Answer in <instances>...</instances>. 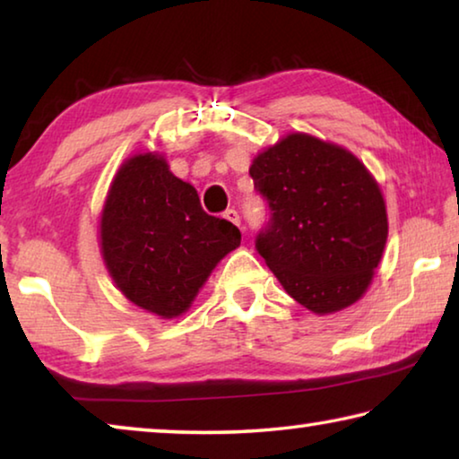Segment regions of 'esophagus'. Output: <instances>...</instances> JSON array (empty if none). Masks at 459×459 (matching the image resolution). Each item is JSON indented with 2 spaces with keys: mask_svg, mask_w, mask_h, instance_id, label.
Here are the masks:
<instances>
[{
  "mask_svg": "<svg viewBox=\"0 0 459 459\" xmlns=\"http://www.w3.org/2000/svg\"><path fill=\"white\" fill-rule=\"evenodd\" d=\"M222 216L227 221H230L232 224H237V227H240V216H238V212L235 211V208H229V211H224Z\"/></svg>",
  "mask_w": 459,
  "mask_h": 459,
  "instance_id": "esophagus-1",
  "label": "esophagus"
}]
</instances>
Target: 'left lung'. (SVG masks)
Masks as SVG:
<instances>
[{"label": "left lung", "mask_w": 459, "mask_h": 459, "mask_svg": "<svg viewBox=\"0 0 459 459\" xmlns=\"http://www.w3.org/2000/svg\"><path fill=\"white\" fill-rule=\"evenodd\" d=\"M248 174L269 204L255 248L283 290L314 314L360 299L388 235L385 198L362 161L291 134L259 153Z\"/></svg>", "instance_id": "obj_1"}]
</instances>
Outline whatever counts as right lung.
Here are the masks:
<instances>
[{
    "label": "right lung",
    "mask_w": 459,
    "mask_h": 459,
    "mask_svg": "<svg viewBox=\"0 0 459 459\" xmlns=\"http://www.w3.org/2000/svg\"><path fill=\"white\" fill-rule=\"evenodd\" d=\"M240 245L235 224L202 211L198 192L158 153L119 168L100 214V251L115 285L161 317L190 307L224 255Z\"/></svg>",
    "instance_id": "right-lung-1"
}]
</instances>
